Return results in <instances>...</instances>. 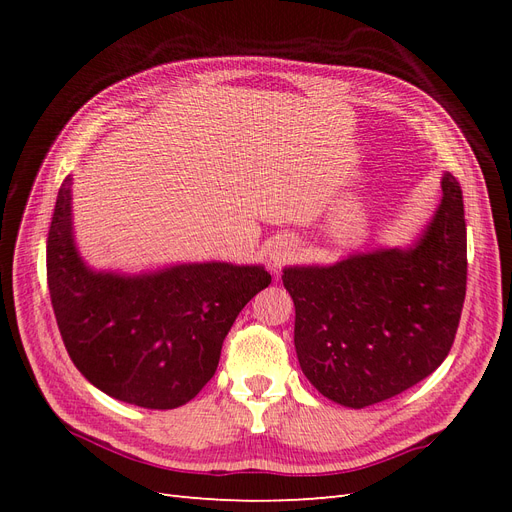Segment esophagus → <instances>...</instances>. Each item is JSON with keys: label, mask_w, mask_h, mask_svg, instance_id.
<instances>
[{"label": "esophagus", "mask_w": 512, "mask_h": 512, "mask_svg": "<svg viewBox=\"0 0 512 512\" xmlns=\"http://www.w3.org/2000/svg\"><path fill=\"white\" fill-rule=\"evenodd\" d=\"M286 256H288V252H286V250H275V252L271 254V258H273L275 262H282Z\"/></svg>", "instance_id": "34e87169"}]
</instances>
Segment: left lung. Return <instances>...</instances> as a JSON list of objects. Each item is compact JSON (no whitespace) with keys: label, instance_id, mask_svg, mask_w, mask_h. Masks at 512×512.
I'll return each mask as SVG.
<instances>
[{"label":"left lung","instance_id":"obj_1","mask_svg":"<svg viewBox=\"0 0 512 512\" xmlns=\"http://www.w3.org/2000/svg\"><path fill=\"white\" fill-rule=\"evenodd\" d=\"M466 277L463 196L444 173L440 207L408 250L284 269L303 374L324 397L356 410L404 393L451 352Z\"/></svg>","mask_w":512,"mask_h":512}]
</instances>
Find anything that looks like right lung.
Instances as JSON below:
<instances>
[{
    "label": "right lung",
    "instance_id": "obj_1",
    "mask_svg": "<svg viewBox=\"0 0 512 512\" xmlns=\"http://www.w3.org/2000/svg\"><path fill=\"white\" fill-rule=\"evenodd\" d=\"M72 177L61 183L46 241L53 312L76 369L106 395L173 410L213 378L224 337L265 267L192 262L143 275L89 269L72 235Z\"/></svg>",
    "mask_w": 512,
    "mask_h": 512
}]
</instances>
